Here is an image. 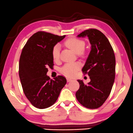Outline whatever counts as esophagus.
Masks as SVG:
<instances>
[{
  "label": "esophagus",
  "instance_id": "1",
  "mask_svg": "<svg viewBox=\"0 0 133 133\" xmlns=\"http://www.w3.org/2000/svg\"><path fill=\"white\" fill-rule=\"evenodd\" d=\"M66 80H67V82H71V81H72V79H70V78H66Z\"/></svg>",
  "mask_w": 133,
  "mask_h": 133
}]
</instances>
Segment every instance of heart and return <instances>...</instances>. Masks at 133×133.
Wrapping results in <instances>:
<instances>
[{"label":"heart","mask_w":133,"mask_h":133,"mask_svg":"<svg viewBox=\"0 0 133 133\" xmlns=\"http://www.w3.org/2000/svg\"><path fill=\"white\" fill-rule=\"evenodd\" d=\"M65 45L76 54H79L85 48V43L79 39L71 38L65 42ZM60 45L57 44L52 49V57L54 60H58L60 58ZM80 67L79 63H73L65 64L61 69V72L66 76L72 77L76 74L78 70Z\"/></svg>","instance_id":"1"}]
</instances>
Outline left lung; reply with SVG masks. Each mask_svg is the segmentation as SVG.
<instances>
[{"label":"left lung","instance_id":"obj_1","mask_svg":"<svg viewBox=\"0 0 133 133\" xmlns=\"http://www.w3.org/2000/svg\"><path fill=\"white\" fill-rule=\"evenodd\" d=\"M77 37H87L91 44V51L82 68L91 80L87 85L83 80H78L79 88L76 91V97L83 107L96 109L107 100L115 82V54L109 40L98 30H87Z\"/></svg>","mask_w":133,"mask_h":133}]
</instances>
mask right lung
<instances>
[{"label":"right lung","mask_w":133,"mask_h":133,"mask_svg":"<svg viewBox=\"0 0 133 133\" xmlns=\"http://www.w3.org/2000/svg\"><path fill=\"white\" fill-rule=\"evenodd\" d=\"M65 37L38 32L28 40L22 51L20 82L26 97L37 108H46L54 104L66 83L63 76H58L53 80L46 75L48 67L54 66L53 48Z\"/></svg>","instance_id":"obj_1"}]
</instances>
